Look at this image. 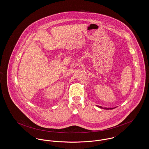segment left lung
I'll return each instance as SVG.
<instances>
[{
  "instance_id": "8db88e82",
  "label": "left lung",
  "mask_w": 149,
  "mask_h": 149,
  "mask_svg": "<svg viewBox=\"0 0 149 149\" xmlns=\"http://www.w3.org/2000/svg\"><path fill=\"white\" fill-rule=\"evenodd\" d=\"M100 108H103V107H101V106H100ZM103 109H107V110H109V109H113V108H107V107H106V108H103Z\"/></svg>"
}]
</instances>
